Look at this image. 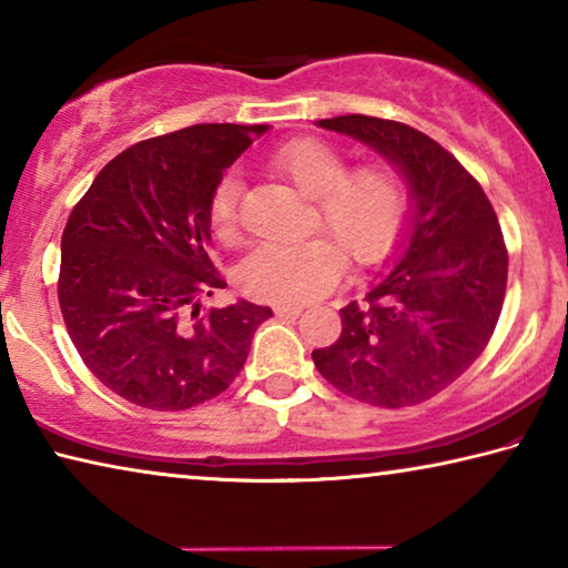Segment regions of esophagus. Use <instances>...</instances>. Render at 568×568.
Instances as JSON below:
<instances>
[{"label":"esophagus","mask_w":568,"mask_h":568,"mask_svg":"<svg viewBox=\"0 0 568 568\" xmlns=\"http://www.w3.org/2000/svg\"><path fill=\"white\" fill-rule=\"evenodd\" d=\"M273 313L281 315V318H295V315L303 313V305H273Z\"/></svg>","instance_id":"1"}]
</instances>
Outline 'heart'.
Segmentation results:
<instances>
[{
  "instance_id": "b5f03b06",
  "label": "heart",
  "mask_w": 568,
  "mask_h": 568,
  "mask_svg": "<svg viewBox=\"0 0 568 568\" xmlns=\"http://www.w3.org/2000/svg\"><path fill=\"white\" fill-rule=\"evenodd\" d=\"M271 168L315 197L313 227L328 237L255 247L237 267L243 293L263 303H305L331 291L348 253L353 263L371 265L388 255L406 220V185L383 162L348 170V158L321 138H295L275 150ZM240 178L227 172L210 195V225L220 240L240 233Z\"/></svg>"
}]
</instances>
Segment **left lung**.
<instances>
[{"label": "left lung", "mask_w": 568, "mask_h": 568, "mask_svg": "<svg viewBox=\"0 0 568 568\" xmlns=\"http://www.w3.org/2000/svg\"><path fill=\"white\" fill-rule=\"evenodd\" d=\"M318 124L386 155L416 205L398 265L361 305L341 307V338L313 351V363L355 400L416 406L464 376L491 341L508 277L501 225L478 180L428 134L368 114Z\"/></svg>", "instance_id": "1"}]
</instances>
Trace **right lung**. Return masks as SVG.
<instances>
[{
  "label": "right lung",
  "mask_w": 568,
  "mask_h": 568,
  "mask_svg": "<svg viewBox=\"0 0 568 568\" xmlns=\"http://www.w3.org/2000/svg\"><path fill=\"white\" fill-rule=\"evenodd\" d=\"M265 124H192L120 152L62 233L67 333L102 386L134 406L185 410L243 371L271 307L200 311L225 287L210 261V195Z\"/></svg>",
  "instance_id": "add662e5"
}]
</instances>
